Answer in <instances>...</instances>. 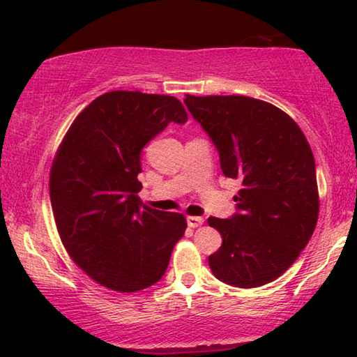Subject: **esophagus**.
Listing matches in <instances>:
<instances>
[{"label":"esophagus","mask_w":357,"mask_h":357,"mask_svg":"<svg viewBox=\"0 0 357 357\" xmlns=\"http://www.w3.org/2000/svg\"><path fill=\"white\" fill-rule=\"evenodd\" d=\"M203 222H204V219L199 216H188L187 218V224L190 227H199Z\"/></svg>","instance_id":"obj_1"}]
</instances>
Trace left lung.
<instances>
[{"mask_svg": "<svg viewBox=\"0 0 357 357\" xmlns=\"http://www.w3.org/2000/svg\"><path fill=\"white\" fill-rule=\"evenodd\" d=\"M183 102L216 146L222 174L242 180L236 213L208 219L222 237L209 268L226 284H268L296 261L317 226L310 146L296 121L268 102L243 96H187Z\"/></svg>", "mask_w": 357, "mask_h": 357, "instance_id": "1", "label": "left lung"}]
</instances>
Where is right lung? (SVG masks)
Returning a JSON list of instances; mask_svg holds the SVG:
<instances>
[{
  "instance_id": "add662e5",
  "label": "right lung",
  "mask_w": 357,
  "mask_h": 357,
  "mask_svg": "<svg viewBox=\"0 0 357 357\" xmlns=\"http://www.w3.org/2000/svg\"><path fill=\"white\" fill-rule=\"evenodd\" d=\"M188 120L170 96L112 91L91 102L53 160L50 198L61 242L99 284L120 292L164 276L187 222L141 204V153L169 123Z\"/></svg>"
}]
</instances>
